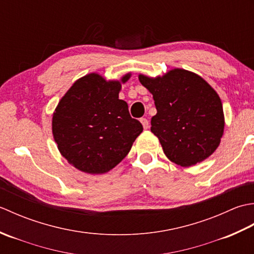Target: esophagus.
I'll return each instance as SVG.
<instances>
[{"label": "esophagus", "mask_w": 254, "mask_h": 254, "mask_svg": "<svg viewBox=\"0 0 254 254\" xmlns=\"http://www.w3.org/2000/svg\"><path fill=\"white\" fill-rule=\"evenodd\" d=\"M139 121H141L142 126H143V127H144V130H147V128L149 127V122H148L147 119H146V118H142Z\"/></svg>", "instance_id": "34e87169"}]
</instances>
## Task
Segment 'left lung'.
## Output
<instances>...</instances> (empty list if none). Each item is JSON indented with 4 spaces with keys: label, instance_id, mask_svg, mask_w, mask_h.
I'll return each instance as SVG.
<instances>
[{
    "label": "left lung",
    "instance_id": "obj_1",
    "mask_svg": "<svg viewBox=\"0 0 254 254\" xmlns=\"http://www.w3.org/2000/svg\"><path fill=\"white\" fill-rule=\"evenodd\" d=\"M138 79L153 95L157 113L150 121V131L168 159L190 167L209 157L225 127L222 101L212 86L183 68L155 78L139 74Z\"/></svg>",
    "mask_w": 254,
    "mask_h": 254
}]
</instances>
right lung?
<instances>
[{
    "label": "right lung",
    "mask_w": 254,
    "mask_h": 254,
    "mask_svg": "<svg viewBox=\"0 0 254 254\" xmlns=\"http://www.w3.org/2000/svg\"><path fill=\"white\" fill-rule=\"evenodd\" d=\"M121 80H106L90 73L75 82L56 108L52 133L61 155L86 174H106L130 152L142 133L139 121L119 99Z\"/></svg>",
    "instance_id": "add662e5"
}]
</instances>
